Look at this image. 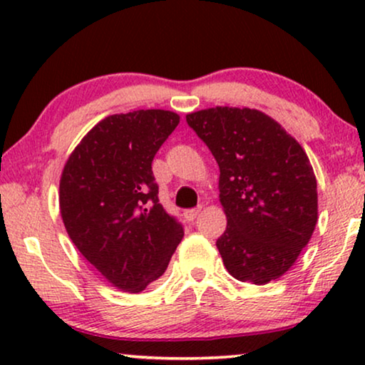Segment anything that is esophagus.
Returning a JSON list of instances; mask_svg holds the SVG:
<instances>
[{
  "mask_svg": "<svg viewBox=\"0 0 365 365\" xmlns=\"http://www.w3.org/2000/svg\"><path fill=\"white\" fill-rule=\"evenodd\" d=\"M199 212H201V207H194V209H187V211H184V217H186V221L192 222L194 219L199 216Z\"/></svg>",
  "mask_w": 365,
  "mask_h": 365,
  "instance_id": "obj_1",
  "label": "esophagus"
}]
</instances>
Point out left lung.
<instances>
[{"label": "left lung", "mask_w": 365, "mask_h": 365, "mask_svg": "<svg viewBox=\"0 0 365 365\" xmlns=\"http://www.w3.org/2000/svg\"><path fill=\"white\" fill-rule=\"evenodd\" d=\"M219 166L227 227L216 246L234 279L257 286L297 261L317 224V181L306 151L257 109L216 106L186 116Z\"/></svg>", "instance_id": "obj_1"}]
</instances>
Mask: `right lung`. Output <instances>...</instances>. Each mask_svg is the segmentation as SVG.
Returning <instances> with one entry per match:
<instances>
[{
  "label": "right lung",
  "instance_id": "right-lung-1",
  "mask_svg": "<svg viewBox=\"0 0 365 365\" xmlns=\"http://www.w3.org/2000/svg\"><path fill=\"white\" fill-rule=\"evenodd\" d=\"M179 116L139 109L99 121L74 148L59 181L64 227L89 264L126 292H141L168 269L182 226L158 199L153 159Z\"/></svg>",
  "mask_w": 365,
  "mask_h": 365
}]
</instances>
